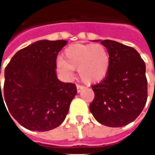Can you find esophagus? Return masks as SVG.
Here are the masks:
<instances>
[{
  "label": "esophagus",
  "instance_id": "34e87169",
  "mask_svg": "<svg viewBox=\"0 0 155 155\" xmlns=\"http://www.w3.org/2000/svg\"><path fill=\"white\" fill-rule=\"evenodd\" d=\"M76 88H77V92L79 93V92H81L83 89H84V87L83 86H81V85H79V84H77L76 85Z\"/></svg>",
  "mask_w": 155,
  "mask_h": 155
}]
</instances>
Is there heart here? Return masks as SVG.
I'll return each mask as SVG.
<instances>
[{
  "mask_svg": "<svg viewBox=\"0 0 155 155\" xmlns=\"http://www.w3.org/2000/svg\"><path fill=\"white\" fill-rule=\"evenodd\" d=\"M110 54L105 46L93 43H74L64 51V58H58V70L71 76L77 70L80 79L87 84L101 81L110 68Z\"/></svg>",
  "mask_w": 155,
  "mask_h": 155,
  "instance_id": "1",
  "label": "heart"
}]
</instances>
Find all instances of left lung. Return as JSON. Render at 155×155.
Instances as JSON below:
<instances>
[{"label":"left lung","instance_id":"obj_1","mask_svg":"<svg viewBox=\"0 0 155 155\" xmlns=\"http://www.w3.org/2000/svg\"><path fill=\"white\" fill-rule=\"evenodd\" d=\"M100 43L108 50L111 63L105 79L92 85L95 97L90 110L99 123L122 127L137 119L146 106V64L132 47L111 40Z\"/></svg>","mask_w":155,"mask_h":155}]
</instances>
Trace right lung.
Here are the masks:
<instances>
[{
	"mask_svg": "<svg viewBox=\"0 0 155 155\" xmlns=\"http://www.w3.org/2000/svg\"><path fill=\"white\" fill-rule=\"evenodd\" d=\"M66 44L64 40L35 41L18 51L5 68L0 103L4 98L13 118L29 130L58 127L77 94L75 84L59 81L56 74L58 54Z\"/></svg>",
	"mask_w": 155,
	"mask_h": 155,
	"instance_id": "1",
	"label": "right lung"
}]
</instances>
